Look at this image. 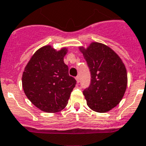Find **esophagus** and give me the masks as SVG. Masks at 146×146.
Returning <instances> with one entry per match:
<instances>
[{
	"mask_svg": "<svg viewBox=\"0 0 146 146\" xmlns=\"http://www.w3.org/2000/svg\"><path fill=\"white\" fill-rule=\"evenodd\" d=\"M75 79L78 83H80V77H79V76H77V77L75 78Z\"/></svg>",
	"mask_w": 146,
	"mask_h": 146,
	"instance_id": "34e87169",
	"label": "esophagus"
}]
</instances>
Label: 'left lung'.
Instances as JSON below:
<instances>
[{
  "mask_svg": "<svg viewBox=\"0 0 146 146\" xmlns=\"http://www.w3.org/2000/svg\"><path fill=\"white\" fill-rule=\"evenodd\" d=\"M80 50L91 73L90 86L83 92L87 105L98 113L109 111L121 102L127 88L125 65L114 50L102 43L92 42Z\"/></svg>",
  "mask_w": 146,
  "mask_h": 146,
  "instance_id": "obj_1",
  "label": "left lung"
}]
</instances>
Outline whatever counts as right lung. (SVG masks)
Segmentation results:
<instances>
[{"instance_id":"obj_1","label":"right lung","mask_w":146,"mask_h":146,"mask_svg":"<svg viewBox=\"0 0 146 146\" xmlns=\"http://www.w3.org/2000/svg\"><path fill=\"white\" fill-rule=\"evenodd\" d=\"M63 48L56 50L46 45L36 50L23 72L22 86L30 101L46 113H57L68 104L76 80L68 74Z\"/></svg>"}]
</instances>
